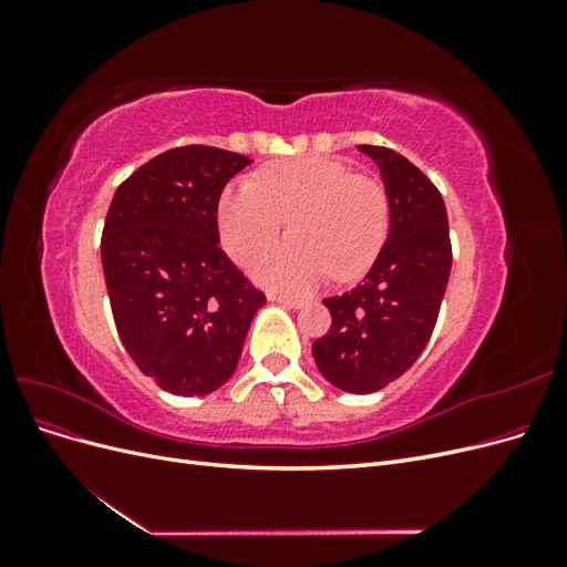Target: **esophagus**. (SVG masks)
<instances>
[{
  "label": "esophagus",
  "instance_id": "esophagus-1",
  "mask_svg": "<svg viewBox=\"0 0 567 567\" xmlns=\"http://www.w3.org/2000/svg\"><path fill=\"white\" fill-rule=\"evenodd\" d=\"M269 300L279 302V305H284V307H290V310H302V307L307 305V302L300 300V298H286V296H269Z\"/></svg>",
  "mask_w": 567,
  "mask_h": 567
}]
</instances>
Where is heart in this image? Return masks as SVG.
<instances>
[{"label":"heart","mask_w":567,"mask_h":567,"mask_svg":"<svg viewBox=\"0 0 567 567\" xmlns=\"http://www.w3.org/2000/svg\"><path fill=\"white\" fill-rule=\"evenodd\" d=\"M284 246L250 265L252 277L279 293L300 296L329 274L350 281L381 252L390 229L385 188L348 163L302 156L269 163L257 182H234L217 205L221 244L236 262H248L284 229Z\"/></svg>","instance_id":"b5f03b06"}]
</instances>
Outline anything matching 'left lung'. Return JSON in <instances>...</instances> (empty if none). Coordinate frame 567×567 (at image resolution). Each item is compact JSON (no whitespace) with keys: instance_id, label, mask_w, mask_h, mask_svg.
Returning <instances> with one entry per match:
<instances>
[{"instance_id":"8db88e82","label":"left lung","mask_w":567,"mask_h":567,"mask_svg":"<svg viewBox=\"0 0 567 567\" xmlns=\"http://www.w3.org/2000/svg\"><path fill=\"white\" fill-rule=\"evenodd\" d=\"M359 151L381 169L390 229L364 281L323 300L331 329L312 354L331 385L364 394L400 379L427 346L450 281L452 244L435 184L398 151L367 144Z\"/></svg>"}]
</instances>
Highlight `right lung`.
Wrapping results in <instances>:
<instances>
[{"label":"right lung","instance_id":"add662e5","mask_svg":"<svg viewBox=\"0 0 567 567\" xmlns=\"http://www.w3.org/2000/svg\"><path fill=\"white\" fill-rule=\"evenodd\" d=\"M252 161L213 146L169 148L117 186L101 236L120 340L158 388L203 398L236 371L265 305L225 255L221 188Z\"/></svg>","mask_w":567,"mask_h":567}]
</instances>
